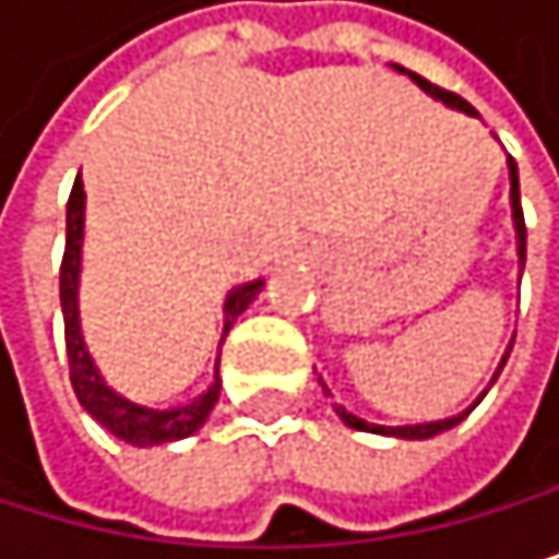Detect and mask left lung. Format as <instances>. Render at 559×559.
Listing matches in <instances>:
<instances>
[{
  "label": "left lung",
  "mask_w": 559,
  "mask_h": 559,
  "mask_svg": "<svg viewBox=\"0 0 559 559\" xmlns=\"http://www.w3.org/2000/svg\"><path fill=\"white\" fill-rule=\"evenodd\" d=\"M395 70H402V67H395ZM405 73V70H402ZM429 96H436V99H442L445 106H456V110H463V114H473L476 117V110L473 106L463 99V96H456V93H449V90H439V86H432V83H426L423 76H416V73H409ZM510 164V207H513V227H516V254H520V264L526 261V224H523V207H520V177H516V160L510 157L507 160ZM507 358H510V348H507V355H503V361H500V369H497V376L503 372V365H507ZM497 376H492V382H497ZM489 382V385H492ZM486 395V392H483ZM479 395V399H483ZM476 399V402H479ZM476 402L469 405L466 413H460V416H449V419H439V423H419V426H376V423H365V419H358V416H352L345 405H338L335 402V413L345 419V426H352V429H361V432H376V436H395V439H432V436H439V432H445V429H453V426H460L473 409H476Z\"/></svg>",
  "instance_id": "left-lung-1"
}]
</instances>
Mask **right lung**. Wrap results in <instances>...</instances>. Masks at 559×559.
Wrapping results in <instances>:
<instances>
[{
  "mask_svg": "<svg viewBox=\"0 0 559 559\" xmlns=\"http://www.w3.org/2000/svg\"><path fill=\"white\" fill-rule=\"evenodd\" d=\"M83 211H86V194H83V180L76 177L73 194L67 204V251H62V267H59V301H62V325H67V355H70V382L73 392L80 399L83 409L117 439L130 442V445H160V442H174V439H187L194 436L211 409L217 405L221 395V376L214 369V382L207 392H201L194 402L187 405H174V409H150V405L130 402L127 395H120L117 389L106 385V379L99 376V369L93 365L83 332H80V251H83ZM264 288V282H248L238 285L227 301H224V338L230 332V325L238 321V314L258 298V292Z\"/></svg>",
  "mask_w": 559,
  "mask_h": 559,
  "instance_id": "obj_1",
  "label": "right lung"
}]
</instances>
